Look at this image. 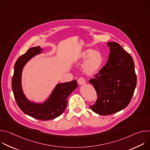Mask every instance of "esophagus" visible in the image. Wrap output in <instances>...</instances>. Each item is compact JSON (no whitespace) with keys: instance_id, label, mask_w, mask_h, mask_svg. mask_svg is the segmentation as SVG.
Returning <instances> with one entry per match:
<instances>
[{"instance_id":"34e87169","label":"esophagus","mask_w":150,"mask_h":150,"mask_svg":"<svg viewBox=\"0 0 150 150\" xmlns=\"http://www.w3.org/2000/svg\"><path fill=\"white\" fill-rule=\"evenodd\" d=\"M78 82L79 85H84L85 84V81L84 80L83 78H80L78 79Z\"/></svg>"}]
</instances>
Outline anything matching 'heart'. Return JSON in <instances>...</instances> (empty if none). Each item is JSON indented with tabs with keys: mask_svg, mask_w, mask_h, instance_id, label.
<instances>
[{
	"mask_svg": "<svg viewBox=\"0 0 150 150\" xmlns=\"http://www.w3.org/2000/svg\"><path fill=\"white\" fill-rule=\"evenodd\" d=\"M78 60H84L82 66V71L84 75L91 76L98 72L104 63V57L99 51L87 49L83 51L79 56Z\"/></svg>",
	"mask_w": 150,
	"mask_h": 150,
	"instance_id": "obj_1",
	"label": "heart"
}]
</instances>
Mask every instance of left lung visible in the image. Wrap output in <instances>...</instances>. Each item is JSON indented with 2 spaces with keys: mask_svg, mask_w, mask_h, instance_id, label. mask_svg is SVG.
Segmentation results:
<instances>
[{
  "mask_svg": "<svg viewBox=\"0 0 150 150\" xmlns=\"http://www.w3.org/2000/svg\"><path fill=\"white\" fill-rule=\"evenodd\" d=\"M108 61L91 78L97 100L90 109L100 115L117 113L129 104L137 85V75L132 56L116 42H108Z\"/></svg>",
  "mask_w": 150,
  "mask_h": 150,
  "instance_id": "obj_1",
  "label": "left lung"
}]
</instances>
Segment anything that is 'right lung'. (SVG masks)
<instances>
[{"instance_id":"obj_1","label":"right lung","mask_w":150,"mask_h":150,"mask_svg":"<svg viewBox=\"0 0 150 150\" xmlns=\"http://www.w3.org/2000/svg\"><path fill=\"white\" fill-rule=\"evenodd\" d=\"M40 46L30 48L16 60L12 79V88L15 101L25 114L41 120L54 119L61 115L67 106L69 96L77 88L76 81L58 83L51 94L44 102L37 103L27 98L22 87V72L27 62L37 54L42 53Z\"/></svg>"}]
</instances>
